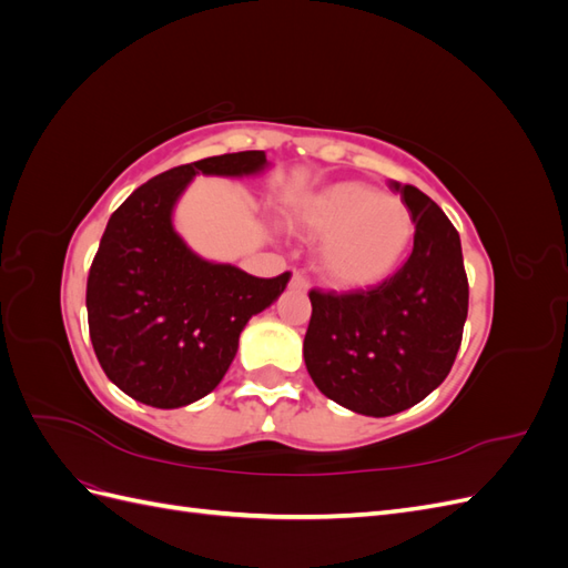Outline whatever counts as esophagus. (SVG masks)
<instances>
[{
	"label": "esophagus",
	"mask_w": 568,
	"mask_h": 568,
	"mask_svg": "<svg viewBox=\"0 0 568 568\" xmlns=\"http://www.w3.org/2000/svg\"><path fill=\"white\" fill-rule=\"evenodd\" d=\"M291 286L298 288V291H307V288H311V280H307L303 272H294V277H291Z\"/></svg>",
	"instance_id": "34e87169"
}]
</instances>
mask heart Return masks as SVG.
Masks as SVG:
<instances>
[{"label": "heart", "mask_w": 568, "mask_h": 568, "mask_svg": "<svg viewBox=\"0 0 568 568\" xmlns=\"http://www.w3.org/2000/svg\"><path fill=\"white\" fill-rule=\"evenodd\" d=\"M296 225L322 239L320 270L341 288L388 280L415 239V217L405 201L363 182H338L307 196L296 211Z\"/></svg>", "instance_id": "1"}]
</instances>
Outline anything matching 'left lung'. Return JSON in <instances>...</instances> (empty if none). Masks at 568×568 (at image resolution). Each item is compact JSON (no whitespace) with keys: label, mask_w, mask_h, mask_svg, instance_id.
Returning a JSON list of instances; mask_svg holds the SVG:
<instances>
[{"label":"left lung","mask_w":568,"mask_h":568,"mask_svg":"<svg viewBox=\"0 0 568 568\" xmlns=\"http://www.w3.org/2000/svg\"><path fill=\"white\" fill-rule=\"evenodd\" d=\"M415 217L405 265L372 288H313L303 341L315 386L357 415L388 417L424 400L448 376L469 311L459 234L417 186L393 182Z\"/></svg>","instance_id":"obj_1"}]
</instances>
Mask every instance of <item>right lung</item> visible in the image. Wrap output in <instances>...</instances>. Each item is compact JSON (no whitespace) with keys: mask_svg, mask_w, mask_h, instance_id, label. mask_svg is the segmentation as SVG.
<instances>
[{"mask_svg":"<svg viewBox=\"0 0 568 568\" xmlns=\"http://www.w3.org/2000/svg\"><path fill=\"white\" fill-rule=\"evenodd\" d=\"M265 165V151L178 165L111 215L88 277V322L101 369L130 398L173 409L209 395L246 322L282 296L291 272L263 280L209 263L173 230L175 201L194 175L242 178Z\"/></svg>","mask_w":568,"mask_h":568,"instance_id":"1","label":"right lung"}]
</instances>
